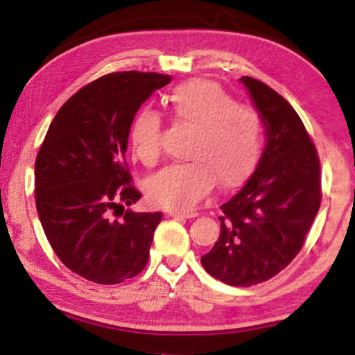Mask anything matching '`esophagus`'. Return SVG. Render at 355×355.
<instances>
[{
	"mask_svg": "<svg viewBox=\"0 0 355 355\" xmlns=\"http://www.w3.org/2000/svg\"><path fill=\"white\" fill-rule=\"evenodd\" d=\"M170 217H182V218H193L197 217V211H185V210H170Z\"/></svg>",
	"mask_w": 355,
	"mask_h": 355,
	"instance_id": "34e87169",
	"label": "esophagus"
}]
</instances>
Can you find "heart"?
<instances>
[{"instance_id": "obj_1", "label": "heart", "mask_w": 355, "mask_h": 355, "mask_svg": "<svg viewBox=\"0 0 355 355\" xmlns=\"http://www.w3.org/2000/svg\"><path fill=\"white\" fill-rule=\"evenodd\" d=\"M168 115L191 130L185 148L187 164L166 166L146 182V195L157 205L189 210L210 193L215 180L222 189H235L254 172L263 146L260 116L242 107L218 83L190 80L165 96ZM162 118L141 108L128 128L133 158L152 166L160 148Z\"/></svg>"}]
</instances>
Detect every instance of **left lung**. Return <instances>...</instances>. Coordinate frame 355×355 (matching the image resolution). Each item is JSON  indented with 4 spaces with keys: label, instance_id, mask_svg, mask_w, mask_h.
Returning a JSON list of instances; mask_svg holds the SVG:
<instances>
[{
    "label": "left lung",
    "instance_id": "left-lung-1",
    "mask_svg": "<svg viewBox=\"0 0 355 355\" xmlns=\"http://www.w3.org/2000/svg\"><path fill=\"white\" fill-rule=\"evenodd\" d=\"M267 132L257 170L220 207V235L202 266L234 287L266 282L304 247L322 200L320 162L305 126L284 96L242 76Z\"/></svg>",
    "mask_w": 355,
    "mask_h": 355
}]
</instances>
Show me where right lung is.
<instances>
[{
  "label": "right lung",
  "instance_id": "1",
  "mask_svg": "<svg viewBox=\"0 0 355 355\" xmlns=\"http://www.w3.org/2000/svg\"><path fill=\"white\" fill-rule=\"evenodd\" d=\"M170 75L118 71L80 88L53 118L35 162L44 235L71 272L113 285L144 270L162 211L125 210L141 198L125 153L140 105ZM121 209V220L112 214Z\"/></svg>",
  "mask_w": 355,
  "mask_h": 355
}]
</instances>
